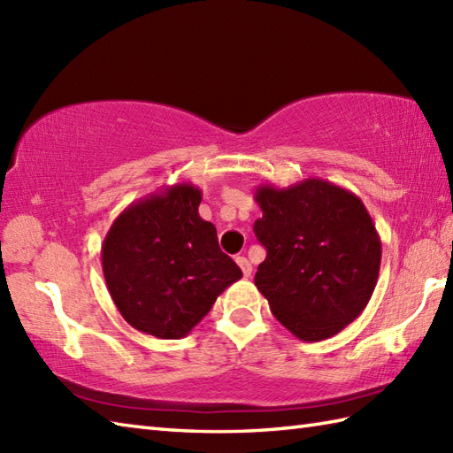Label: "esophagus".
<instances>
[{"instance_id":"esophagus-1","label":"esophagus","mask_w":453,"mask_h":453,"mask_svg":"<svg viewBox=\"0 0 453 453\" xmlns=\"http://www.w3.org/2000/svg\"><path fill=\"white\" fill-rule=\"evenodd\" d=\"M235 263H237V265H239V268H242V271H243L245 278H249V276H251V273H253V265H251V263H249L245 257H242V255H239V257H235Z\"/></svg>"}]
</instances>
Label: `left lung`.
<instances>
[{"instance_id":"left-lung-1","label":"left lung","mask_w":453,"mask_h":453,"mask_svg":"<svg viewBox=\"0 0 453 453\" xmlns=\"http://www.w3.org/2000/svg\"><path fill=\"white\" fill-rule=\"evenodd\" d=\"M266 249L255 286L288 331L305 342L341 333L378 284L381 242L362 200L323 179L255 190Z\"/></svg>"}]
</instances>
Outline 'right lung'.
Instances as JSON below:
<instances>
[{
    "mask_svg": "<svg viewBox=\"0 0 453 453\" xmlns=\"http://www.w3.org/2000/svg\"><path fill=\"white\" fill-rule=\"evenodd\" d=\"M202 192L190 182L165 187L120 211L103 242V274L120 315L157 339H182L216 297L243 276L221 253Z\"/></svg>",
    "mask_w": 453,
    "mask_h": 453,
    "instance_id": "1",
    "label": "right lung"
}]
</instances>
